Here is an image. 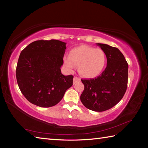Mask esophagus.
<instances>
[{
    "instance_id": "34e87169",
    "label": "esophagus",
    "mask_w": 148,
    "mask_h": 148,
    "mask_svg": "<svg viewBox=\"0 0 148 148\" xmlns=\"http://www.w3.org/2000/svg\"><path fill=\"white\" fill-rule=\"evenodd\" d=\"M80 81H81V79H80V78H79V77L75 76V77H74V79H73V84H76L77 82H80Z\"/></svg>"
}]
</instances>
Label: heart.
<instances>
[{
	"mask_svg": "<svg viewBox=\"0 0 148 148\" xmlns=\"http://www.w3.org/2000/svg\"><path fill=\"white\" fill-rule=\"evenodd\" d=\"M64 64L70 70L78 66V71L83 77L92 78L99 76L106 63V56L103 50L88 46H81L72 49L69 57L64 59Z\"/></svg>",
	"mask_w": 148,
	"mask_h": 148,
	"instance_id": "1",
	"label": "heart"
}]
</instances>
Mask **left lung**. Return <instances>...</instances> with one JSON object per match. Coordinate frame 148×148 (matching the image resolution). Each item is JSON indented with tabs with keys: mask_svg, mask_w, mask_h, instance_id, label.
<instances>
[{
	"mask_svg": "<svg viewBox=\"0 0 148 148\" xmlns=\"http://www.w3.org/2000/svg\"><path fill=\"white\" fill-rule=\"evenodd\" d=\"M97 44L106 54V68L98 77L82 79L84 90L80 100L87 108L103 112L112 108L123 97L127 87L129 66L117 47Z\"/></svg>",
	"mask_w": 148,
	"mask_h": 148,
	"instance_id": "left-lung-1",
	"label": "left lung"
}]
</instances>
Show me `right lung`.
<instances>
[{"instance_id":"1","label":"right lung","mask_w":148,"mask_h":148,"mask_svg":"<svg viewBox=\"0 0 148 148\" xmlns=\"http://www.w3.org/2000/svg\"><path fill=\"white\" fill-rule=\"evenodd\" d=\"M66 44L57 40H40L21 51L16 79L20 91L32 104L42 108L53 106L72 86L74 76H64L61 71Z\"/></svg>"}]
</instances>
